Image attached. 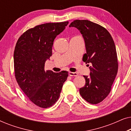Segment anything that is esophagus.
Instances as JSON below:
<instances>
[{
  "label": "esophagus",
  "instance_id": "1",
  "mask_svg": "<svg viewBox=\"0 0 131 131\" xmlns=\"http://www.w3.org/2000/svg\"><path fill=\"white\" fill-rule=\"evenodd\" d=\"M69 76H78V74L76 72H69Z\"/></svg>",
  "mask_w": 131,
  "mask_h": 131
}]
</instances>
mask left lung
Instances as JSON below:
<instances>
[{
    "label": "left lung",
    "mask_w": 131,
    "mask_h": 131,
    "mask_svg": "<svg viewBox=\"0 0 131 131\" xmlns=\"http://www.w3.org/2000/svg\"><path fill=\"white\" fill-rule=\"evenodd\" d=\"M69 27L77 28L82 35L86 51L82 60L91 65L90 76H83L86 83L80 88V94L87 102L96 104L108 96L117 75L115 44L104 27L89 20L76 19Z\"/></svg>",
    "instance_id": "left-lung-1"
}]
</instances>
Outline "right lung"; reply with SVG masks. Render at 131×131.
I'll return each mask as SVG.
<instances>
[{
  "label": "right lung",
  "mask_w": 131,
  "mask_h": 131,
  "mask_svg": "<svg viewBox=\"0 0 131 131\" xmlns=\"http://www.w3.org/2000/svg\"><path fill=\"white\" fill-rule=\"evenodd\" d=\"M68 24L69 21L39 25L24 32L16 43V80L28 99L41 108H48L56 103L69 76L66 71L45 70L46 61L52 54L53 40Z\"/></svg>",
  "instance_id": "right-lung-1"
}]
</instances>
